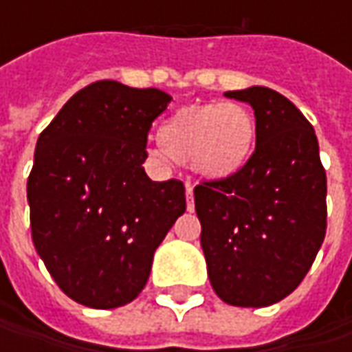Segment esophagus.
Instances as JSON below:
<instances>
[{
    "instance_id": "34e87169",
    "label": "esophagus",
    "mask_w": 352,
    "mask_h": 352,
    "mask_svg": "<svg viewBox=\"0 0 352 352\" xmlns=\"http://www.w3.org/2000/svg\"><path fill=\"white\" fill-rule=\"evenodd\" d=\"M186 208H188V211H194V188L188 184V188H186Z\"/></svg>"
}]
</instances>
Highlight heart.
<instances>
[{
  "label": "heart",
  "instance_id": "obj_1",
  "mask_svg": "<svg viewBox=\"0 0 352 352\" xmlns=\"http://www.w3.org/2000/svg\"><path fill=\"white\" fill-rule=\"evenodd\" d=\"M158 162H182L210 182L235 178L254 155L256 123L241 103L186 105L158 129Z\"/></svg>",
  "mask_w": 352,
  "mask_h": 352
}]
</instances>
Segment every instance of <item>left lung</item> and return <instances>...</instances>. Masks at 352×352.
Wrapping results in <instances>:
<instances>
[{
    "label": "left lung",
    "mask_w": 352,
    "mask_h": 352,
    "mask_svg": "<svg viewBox=\"0 0 352 352\" xmlns=\"http://www.w3.org/2000/svg\"><path fill=\"white\" fill-rule=\"evenodd\" d=\"M254 109L256 146L231 180L194 188L211 288L225 304L266 307L300 286L327 229V178L311 123L264 86L225 91Z\"/></svg>",
    "instance_id": "obj_1"
}]
</instances>
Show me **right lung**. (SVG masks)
Instances as JSON below:
<instances>
[{
    "label": "right lung",
    "instance_id": "right-lung-1",
    "mask_svg": "<svg viewBox=\"0 0 352 352\" xmlns=\"http://www.w3.org/2000/svg\"><path fill=\"white\" fill-rule=\"evenodd\" d=\"M170 100L162 89L102 80L74 94L38 135L27 180L34 249L78 304L133 302L186 211L180 180L153 182L142 168L146 135Z\"/></svg>",
    "mask_w": 352,
    "mask_h": 352
}]
</instances>
